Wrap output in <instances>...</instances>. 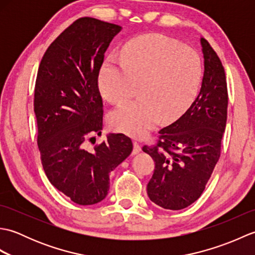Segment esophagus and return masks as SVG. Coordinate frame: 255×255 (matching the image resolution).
<instances>
[{
    "instance_id": "esophagus-1",
    "label": "esophagus",
    "mask_w": 255,
    "mask_h": 255,
    "mask_svg": "<svg viewBox=\"0 0 255 255\" xmlns=\"http://www.w3.org/2000/svg\"><path fill=\"white\" fill-rule=\"evenodd\" d=\"M140 151H141V147L137 141H133V150H132V154H138Z\"/></svg>"
}]
</instances>
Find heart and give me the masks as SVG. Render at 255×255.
<instances>
[{
    "label": "heart",
    "instance_id": "b5f03b06",
    "mask_svg": "<svg viewBox=\"0 0 255 255\" xmlns=\"http://www.w3.org/2000/svg\"><path fill=\"white\" fill-rule=\"evenodd\" d=\"M203 79V62L189 47L161 34L133 38L122 58L108 57L99 74L102 95L122 103L140 83L139 99L128 101L111 114L117 131L142 137L162 121L172 123L193 104Z\"/></svg>",
    "mask_w": 255,
    "mask_h": 255
}]
</instances>
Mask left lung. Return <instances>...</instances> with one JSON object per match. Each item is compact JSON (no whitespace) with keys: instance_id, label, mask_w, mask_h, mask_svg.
<instances>
[{"instance_id":"obj_1","label":"left lung","mask_w":255,"mask_h":255,"mask_svg":"<svg viewBox=\"0 0 255 255\" xmlns=\"http://www.w3.org/2000/svg\"><path fill=\"white\" fill-rule=\"evenodd\" d=\"M204 77L199 94L185 114L159 131V142L143 152L155 163L147 185L151 202L171 210L200 197L220 156L228 108L225 69L217 53L200 38Z\"/></svg>"}]
</instances>
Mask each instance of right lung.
Here are the masks:
<instances>
[{"instance_id": "obj_1", "label": "right lung", "mask_w": 255, "mask_h": 255, "mask_svg": "<svg viewBox=\"0 0 255 255\" xmlns=\"http://www.w3.org/2000/svg\"><path fill=\"white\" fill-rule=\"evenodd\" d=\"M121 30L116 24L81 17L48 47L38 69L34 112L41 163L52 185L79 205L102 202L110 173L132 151L131 139L123 133L106 134L93 150L85 143L93 133L102 134L97 78L104 53Z\"/></svg>"}]
</instances>
